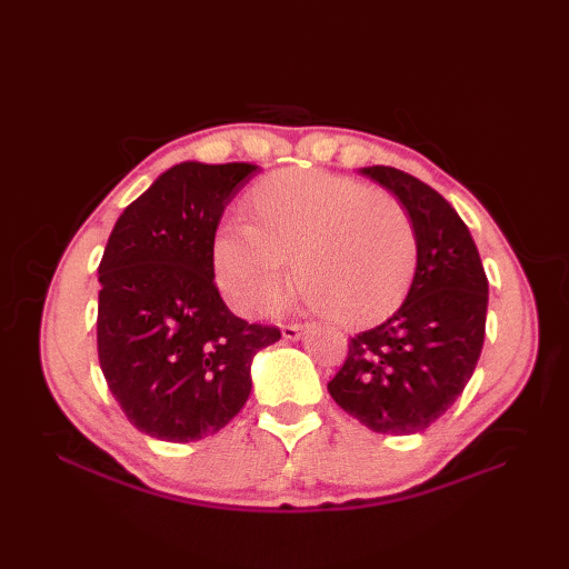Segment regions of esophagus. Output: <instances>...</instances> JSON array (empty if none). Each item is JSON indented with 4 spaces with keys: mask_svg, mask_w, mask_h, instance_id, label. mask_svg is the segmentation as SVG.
I'll return each instance as SVG.
<instances>
[{
    "mask_svg": "<svg viewBox=\"0 0 569 569\" xmlns=\"http://www.w3.org/2000/svg\"><path fill=\"white\" fill-rule=\"evenodd\" d=\"M306 325H298V322H291V325H281V335H283V340H291V342H296V340H300V337L306 335Z\"/></svg>",
    "mask_w": 569,
    "mask_h": 569,
    "instance_id": "esophagus-1",
    "label": "esophagus"
}]
</instances>
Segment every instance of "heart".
Masks as SVG:
<instances>
[{
	"label": "heart",
	"mask_w": 569,
	"mask_h": 569,
	"mask_svg": "<svg viewBox=\"0 0 569 569\" xmlns=\"http://www.w3.org/2000/svg\"><path fill=\"white\" fill-rule=\"evenodd\" d=\"M249 222L214 237V271L241 312L276 303L291 261L298 300L345 325H369L403 303L418 271V229L386 190L316 168L261 178L247 196Z\"/></svg>",
	"instance_id": "1"
}]
</instances>
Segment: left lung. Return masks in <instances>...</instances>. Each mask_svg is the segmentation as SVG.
I'll return each instance as SVG.
<instances>
[{
  "label": "left lung",
  "mask_w": 569,
  "mask_h": 569,
  "mask_svg": "<svg viewBox=\"0 0 569 569\" xmlns=\"http://www.w3.org/2000/svg\"><path fill=\"white\" fill-rule=\"evenodd\" d=\"M361 173L406 204L420 259L403 306L349 340L328 391L369 430L413 435L430 428L475 373L489 281L467 224L438 190L391 166H369Z\"/></svg>",
  "instance_id": "obj_1"
}]
</instances>
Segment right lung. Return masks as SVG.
Segmentation results:
<instances>
[{
  "mask_svg": "<svg viewBox=\"0 0 569 569\" xmlns=\"http://www.w3.org/2000/svg\"><path fill=\"white\" fill-rule=\"evenodd\" d=\"M253 163L186 161L119 214L100 261L98 355L137 430L192 442L224 428L251 393V361L281 330L229 312L214 286L222 212Z\"/></svg>",
  "mask_w": 569,
  "mask_h": 569,
  "instance_id": "obj_1",
  "label": "right lung"
}]
</instances>
